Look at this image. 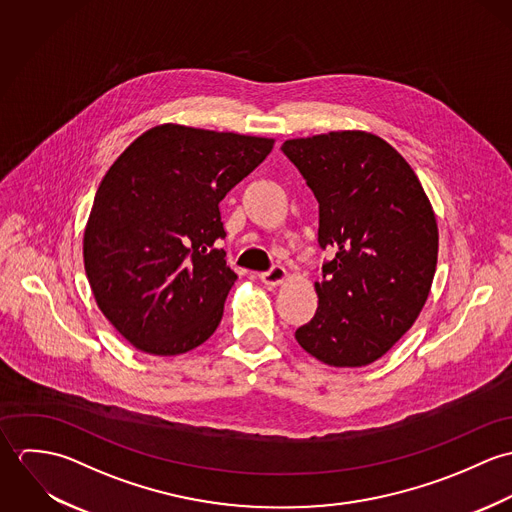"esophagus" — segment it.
Returning a JSON list of instances; mask_svg holds the SVG:
<instances>
[{"mask_svg":"<svg viewBox=\"0 0 512 512\" xmlns=\"http://www.w3.org/2000/svg\"><path fill=\"white\" fill-rule=\"evenodd\" d=\"M260 280H262V284L272 286V288L282 286L288 280V270L284 266H272V270L260 274Z\"/></svg>","mask_w":512,"mask_h":512,"instance_id":"obj_1","label":"esophagus"}]
</instances>
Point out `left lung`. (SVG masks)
<instances>
[{
	"mask_svg": "<svg viewBox=\"0 0 512 512\" xmlns=\"http://www.w3.org/2000/svg\"><path fill=\"white\" fill-rule=\"evenodd\" d=\"M319 203V244L335 258L315 282L305 353L337 368L384 357L418 319L436 274L438 222L408 161L382 138L341 130L284 142Z\"/></svg>",
	"mask_w": 512,
	"mask_h": 512,
	"instance_id": "left-lung-1",
	"label": "left lung"
}]
</instances>
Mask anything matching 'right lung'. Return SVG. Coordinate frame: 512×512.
Returning a JSON list of instances; mask_svg holds the SVG:
<instances>
[{
    "label": "right lung",
    "instance_id": "right-lung-1",
    "mask_svg": "<svg viewBox=\"0 0 512 512\" xmlns=\"http://www.w3.org/2000/svg\"><path fill=\"white\" fill-rule=\"evenodd\" d=\"M272 138L161 124L106 171L82 238L96 305L138 351L175 357L219 327L236 282L213 244L224 195L272 151Z\"/></svg>",
    "mask_w": 512,
    "mask_h": 512
}]
</instances>
